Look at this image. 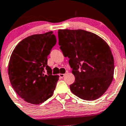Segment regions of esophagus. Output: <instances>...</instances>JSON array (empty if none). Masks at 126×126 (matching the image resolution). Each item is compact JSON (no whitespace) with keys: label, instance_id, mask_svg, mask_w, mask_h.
<instances>
[{"label":"esophagus","instance_id":"1","mask_svg":"<svg viewBox=\"0 0 126 126\" xmlns=\"http://www.w3.org/2000/svg\"><path fill=\"white\" fill-rule=\"evenodd\" d=\"M64 75L65 74H62V73H60V74H59V76H60V78H63L64 76Z\"/></svg>","mask_w":126,"mask_h":126}]
</instances>
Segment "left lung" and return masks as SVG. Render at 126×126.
<instances>
[{
  "instance_id": "8db88e82",
  "label": "left lung",
  "mask_w": 126,
  "mask_h": 126,
  "mask_svg": "<svg viewBox=\"0 0 126 126\" xmlns=\"http://www.w3.org/2000/svg\"><path fill=\"white\" fill-rule=\"evenodd\" d=\"M59 44L69 59L75 80L72 92L87 101L106 92L113 79L114 62L109 46L100 37L83 30H59Z\"/></svg>"
}]
</instances>
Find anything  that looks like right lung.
Wrapping results in <instances>:
<instances>
[{"mask_svg":"<svg viewBox=\"0 0 126 126\" xmlns=\"http://www.w3.org/2000/svg\"><path fill=\"white\" fill-rule=\"evenodd\" d=\"M56 43V36L50 31L24 38L12 51L8 66L10 82L28 103L40 104L54 93L59 76L52 75L47 56Z\"/></svg>","mask_w":126,"mask_h":126,"instance_id":"add662e5","label":"right lung"}]
</instances>
